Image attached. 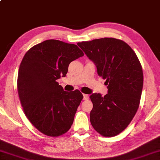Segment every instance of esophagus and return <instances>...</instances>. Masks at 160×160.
<instances>
[{
  "instance_id": "esophagus-1",
  "label": "esophagus",
  "mask_w": 160,
  "mask_h": 160,
  "mask_svg": "<svg viewBox=\"0 0 160 160\" xmlns=\"http://www.w3.org/2000/svg\"><path fill=\"white\" fill-rule=\"evenodd\" d=\"M89 96L88 94H83V100H88Z\"/></svg>"
}]
</instances>
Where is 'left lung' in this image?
I'll return each mask as SVG.
<instances>
[{"mask_svg":"<svg viewBox=\"0 0 160 160\" xmlns=\"http://www.w3.org/2000/svg\"><path fill=\"white\" fill-rule=\"evenodd\" d=\"M106 79L108 93H93L90 122L99 134L111 137L129 125L137 111L143 86V72L137 56L126 42L102 38L78 42Z\"/></svg>","mask_w":160,"mask_h":160,"instance_id":"obj_1","label":"left lung"}]
</instances>
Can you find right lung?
I'll return each mask as SVG.
<instances>
[{"label":"right lung","instance_id":"right-lung-1","mask_svg":"<svg viewBox=\"0 0 160 160\" xmlns=\"http://www.w3.org/2000/svg\"><path fill=\"white\" fill-rule=\"evenodd\" d=\"M84 56L76 45L50 39L26 53L19 66L18 91L27 118L42 133L58 136L71 128L83 96L66 92L56 80L71 62Z\"/></svg>","mask_w":160,"mask_h":160}]
</instances>
